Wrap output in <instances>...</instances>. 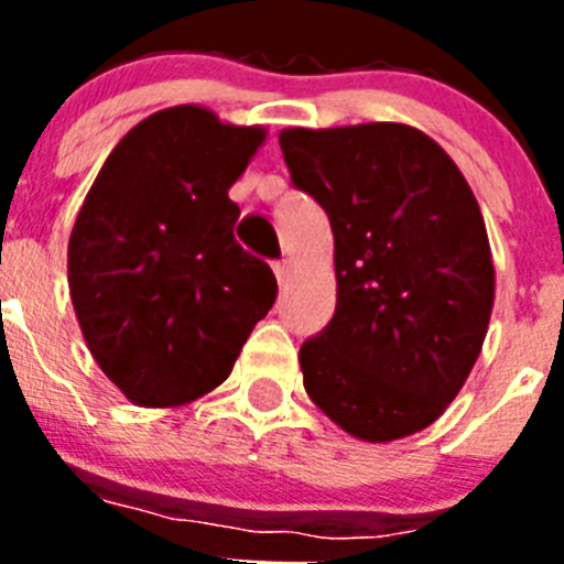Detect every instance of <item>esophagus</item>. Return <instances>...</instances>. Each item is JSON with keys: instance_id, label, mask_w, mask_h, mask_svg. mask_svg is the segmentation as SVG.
<instances>
[{"instance_id": "esophagus-1", "label": "esophagus", "mask_w": 564, "mask_h": 564, "mask_svg": "<svg viewBox=\"0 0 564 564\" xmlns=\"http://www.w3.org/2000/svg\"><path fill=\"white\" fill-rule=\"evenodd\" d=\"M273 273H276L279 285H285L288 276H291V262H288V259H279V262H273Z\"/></svg>"}]
</instances>
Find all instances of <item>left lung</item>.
<instances>
[{"mask_svg": "<svg viewBox=\"0 0 564 564\" xmlns=\"http://www.w3.org/2000/svg\"><path fill=\"white\" fill-rule=\"evenodd\" d=\"M279 147L333 228L336 313L299 350L307 395L358 441L415 435L466 383L495 307L475 192L406 123L291 127Z\"/></svg>", "mask_w": 564, "mask_h": 564, "instance_id": "8db88e82", "label": "left lung"}]
</instances>
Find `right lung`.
Returning <instances> with one entry per match:
<instances>
[{"instance_id":"add662e5","label":"right lung","mask_w":564,"mask_h":564,"mask_svg":"<svg viewBox=\"0 0 564 564\" xmlns=\"http://www.w3.org/2000/svg\"><path fill=\"white\" fill-rule=\"evenodd\" d=\"M181 104L109 152L69 231L67 282L104 376L147 410L217 390L276 299L262 259L237 246L228 188L265 143Z\"/></svg>"}]
</instances>
